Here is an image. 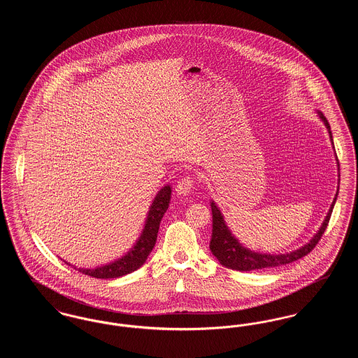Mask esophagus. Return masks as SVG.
I'll return each mask as SVG.
<instances>
[{
  "label": "esophagus",
  "mask_w": 358,
  "mask_h": 358,
  "mask_svg": "<svg viewBox=\"0 0 358 358\" xmlns=\"http://www.w3.org/2000/svg\"><path fill=\"white\" fill-rule=\"evenodd\" d=\"M192 189H193V180L190 177H185L178 181V184L176 187V192L180 196H187L192 192Z\"/></svg>",
  "instance_id": "esophagus-1"
}]
</instances>
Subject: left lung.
Instances as JSON below:
<instances>
[{"instance_id":"8db88e82","label":"left lung","mask_w":358,"mask_h":358,"mask_svg":"<svg viewBox=\"0 0 358 358\" xmlns=\"http://www.w3.org/2000/svg\"><path fill=\"white\" fill-rule=\"evenodd\" d=\"M318 118L322 120V123L329 133V138L331 142V148L334 149V143H333V136H331V130H330V124L327 120L324 118V114L321 111H317ZM337 159V155H336ZM338 161V159H337ZM338 166V162H337ZM340 171V168H338ZM340 177V173H338ZM337 196H338V187H337V193L334 196V200L330 205L327 215L324 216V222L321 224L320 229L317 231V234L307 241L306 244H303L302 247L285 252V254H264V252H255L247 247H244L238 238L231 232L229 227L227 225L224 215L220 210V208L217 204L212 200L210 201V209H212V238L209 243V248L212 255L220 262V264L231 268V270H236V271H254V270H263V268H271V267H279L283 264H289L291 262H295L303 256H306L320 241V238L322 236V234L327 227V222L330 220L331 212L334 204L337 201Z\"/></svg>"}]
</instances>
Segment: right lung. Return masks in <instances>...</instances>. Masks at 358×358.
I'll list each match as a JSON object with an SVG mask.
<instances>
[{
    "label": "right lung",
    "mask_w": 358,
    "mask_h": 358,
    "mask_svg": "<svg viewBox=\"0 0 358 358\" xmlns=\"http://www.w3.org/2000/svg\"><path fill=\"white\" fill-rule=\"evenodd\" d=\"M171 197V185H165L157 192V194L153 199V203L149 206V212H148L146 220L143 224V229H142L139 238H136L134 245L124 255L120 256L118 259H115L107 264L96 266L92 268L91 267L90 268H85V267L78 268L76 266H72L66 260H63V262L67 263L69 266H72L75 270L85 273V275L98 278V279H114V278L124 276L127 273H134L141 266H143L148 256L150 255V252L153 251L155 241H157L158 229H159V224L169 208Z\"/></svg>",
    "instance_id": "obj_1"
}]
</instances>
